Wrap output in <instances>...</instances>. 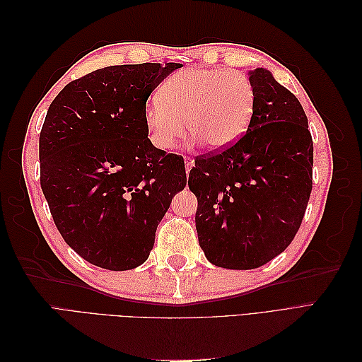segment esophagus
I'll list each match as a JSON object with an SVG mask.
<instances>
[{
    "mask_svg": "<svg viewBox=\"0 0 362 362\" xmlns=\"http://www.w3.org/2000/svg\"><path fill=\"white\" fill-rule=\"evenodd\" d=\"M185 170H187V173L190 172V169H192V166H193V160H190V158H185Z\"/></svg>",
    "mask_w": 362,
    "mask_h": 362,
    "instance_id": "34e87169",
    "label": "esophagus"
}]
</instances>
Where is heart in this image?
Masks as SVG:
<instances>
[{"label": "heart", "mask_w": 362, "mask_h": 362, "mask_svg": "<svg viewBox=\"0 0 362 362\" xmlns=\"http://www.w3.org/2000/svg\"><path fill=\"white\" fill-rule=\"evenodd\" d=\"M255 107L247 76L235 69L187 68L164 81L158 98L146 104L145 127L157 149H172L190 133L206 148L222 151L243 137Z\"/></svg>", "instance_id": "1"}]
</instances>
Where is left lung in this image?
I'll return each instance as SVG.
<instances>
[{
    "instance_id": "1",
    "label": "left lung",
    "mask_w": 362,
    "mask_h": 362,
    "mask_svg": "<svg viewBox=\"0 0 362 362\" xmlns=\"http://www.w3.org/2000/svg\"><path fill=\"white\" fill-rule=\"evenodd\" d=\"M255 107L246 134L218 154L194 160L196 231L211 264L264 266L287 249L313 189V139L303 108L264 68L249 71Z\"/></svg>"
}]
</instances>
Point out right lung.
Here are the masks:
<instances>
[{
  "instance_id": "1",
  "label": "right lung",
  "mask_w": 362,
  "mask_h": 362,
  "mask_svg": "<svg viewBox=\"0 0 362 362\" xmlns=\"http://www.w3.org/2000/svg\"><path fill=\"white\" fill-rule=\"evenodd\" d=\"M178 68L98 69L64 86L48 108L40 187L64 242L93 266L144 264L172 198L187 184L182 157L152 145L144 120L149 95Z\"/></svg>"
}]
</instances>
